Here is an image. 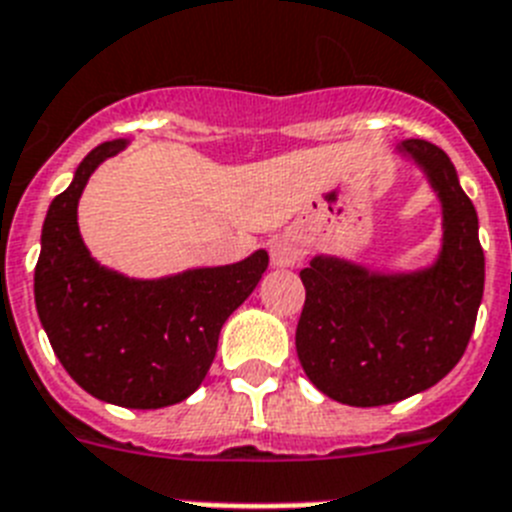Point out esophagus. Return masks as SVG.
<instances>
[{
  "mask_svg": "<svg viewBox=\"0 0 512 512\" xmlns=\"http://www.w3.org/2000/svg\"><path fill=\"white\" fill-rule=\"evenodd\" d=\"M304 257V244L299 242V236L281 234L270 242V260L278 268H291Z\"/></svg>",
  "mask_w": 512,
  "mask_h": 512,
  "instance_id": "1",
  "label": "esophagus"
}]
</instances>
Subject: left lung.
<instances>
[{
  "mask_svg": "<svg viewBox=\"0 0 512 512\" xmlns=\"http://www.w3.org/2000/svg\"><path fill=\"white\" fill-rule=\"evenodd\" d=\"M401 150L427 171L445 213L435 268L375 276L315 257L299 276L304 307L296 354L317 390L349 406H388L432 388L461 362L484 294V249L474 203L448 153L427 140Z\"/></svg>",
  "mask_w": 512,
  "mask_h": 512,
  "instance_id": "8db88e82",
  "label": "left lung"
}]
</instances>
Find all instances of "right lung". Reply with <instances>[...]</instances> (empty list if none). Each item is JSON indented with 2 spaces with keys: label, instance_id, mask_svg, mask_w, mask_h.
Masks as SVG:
<instances>
[{
  "label": "right lung",
  "instance_id": "add662e5",
  "mask_svg": "<svg viewBox=\"0 0 512 512\" xmlns=\"http://www.w3.org/2000/svg\"><path fill=\"white\" fill-rule=\"evenodd\" d=\"M122 148L114 140L90 150L51 200L33 291L51 349L80 388L127 409H163L200 388L223 322L255 291L268 252L161 281L101 268L80 239L77 200L98 163Z\"/></svg>",
  "mask_w": 512,
  "mask_h": 512
}]
</instances>
